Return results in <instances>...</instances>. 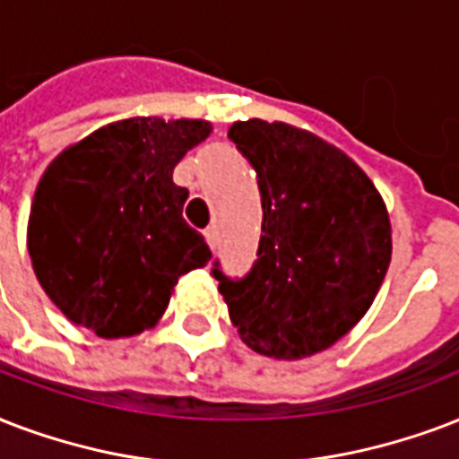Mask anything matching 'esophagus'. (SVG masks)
<instances>
[{
    "label": "esophagus",
    "mask_w": 459,
    "mask_h": 459,
    "mask_svg": "<svg viewBox=\"0 0 459 459\" xmlns=\"http://www.w3.org/2000/svg\"><path fill=\"white\" fill-rule=\"evenodd\" d=\"M204 234H205V241H208V247L215 251V247H218V230H215V227H208Z\"/></svg>",
    "instance_id": "esophagus-1"
}]
</instances>
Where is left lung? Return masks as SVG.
<instances>
[{
  "label": "left lung",
  "mask_w": 459,
  "mask_h": 459,
  "mask_svg": "<svg viewBox=\"0 0 459 459\" xmlns=\"http://www.w3.org/2000/svg\"><path fill=\"white\" fill-rule=\"evenodd\" d=\"M263 205L258 258L220 282L230 318L258 354L304 359L347 335L374 304L393 239L381 194L335 145L282 122H234Z\"/></svg>",
  "instance_id": "8db88e82"
}]
</instances>
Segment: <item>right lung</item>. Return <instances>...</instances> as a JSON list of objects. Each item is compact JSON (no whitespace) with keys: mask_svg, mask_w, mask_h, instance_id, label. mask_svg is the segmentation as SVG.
<instances>
[{"mask_svg":"<svg viewBox=\"0 0 459 459\" xmlns=\"http://www.w3.org/2000/svg\"><path fill=\"white\" fill-rule=\"evenodd\" d=\"M211 136L204 119L134 117L56 155L35 189L28 254L42 290L71 323L131 337L165 314L181 275L211 248L181 218L189 191L172 172Z\"/></svg>","mask_w":459,"mask_h":459,"instance_id":"right-lung-1","label":"right lung"}]
</instances>
